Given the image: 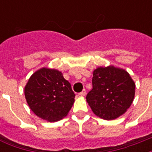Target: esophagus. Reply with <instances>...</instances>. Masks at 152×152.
I'll return each mask as SVG.
<instances>
[{
  "instance_id": "esophagus-1",
  "label": "esophagus",
  "mask_w": 152,
  "mask_h": 152,
  "mask_svg": "<svg viewBox=\"0 0 152 152\" xmlns=\"http://www.w3.org/2000/svg\"><path fill=\"white\" fill-rule=\"evenodd\" d=\"M86 95V90L85 89H83L81 92L79 93V95H80V96H84Z\"/></svg>"
}]
</instances>
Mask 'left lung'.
Returning a JSON list of instances; mask_svg holds the SVG:
<instances>
[{"label":"left lung","mask_w":152,"mask_h":152,"mask_svg":"<svg viewBox=\"0 0 152 152\" xmlns=\"http://www.w3.org/2000/svg\"><path fill=\"white\" fill-rule=\"evenodd\" d=\"M93 88L86 99L93 113L104 120H113L125 113L135 95V83L124 69L99 67L93 72Z\"/></svg>","instance_id":"1"}]
</instances>
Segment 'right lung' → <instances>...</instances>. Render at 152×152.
<instances>
[{"instance_id": "right-lung-1", "label": "right lung", "mask_w": 152, "mask_h": 152, "mask_svg": "<svg viewBox=\"0 0 152 152\" xmlns=\"http://www.w3.org/2000/svg\"><path fill=\"white\" fill-rule=\"evenodd\" d=\"M24 94L34 114L50 122L68 114L76 95L61 72L47 68L39 69L30 77Z\"/></svg>"}]
</instances>
